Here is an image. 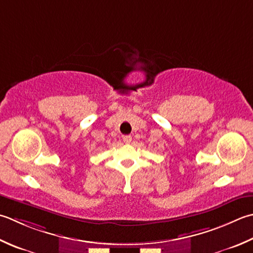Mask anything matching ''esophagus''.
Instances as JSON below:
<instances>
[{"instance_id": "1", "label": "esophagus", "mask_w": 253, "mask_h": 253, "mask_svg": "<svg viewBox=\"0 0 253 253\" xmlns=\"http://www.w3.org/2000/svg\"><path fill=\"white\" fill-rule=\"evenodd\" d=\"M131 139H132V138H131L130 135H127V136H124L123 137V140H124V142H125V143H129L131 141Z\"/></svg>"}]
</instances>
